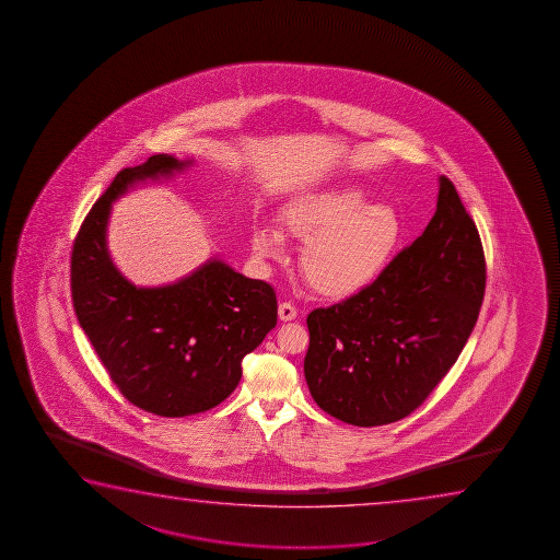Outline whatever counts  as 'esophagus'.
Returning a JSON list of instances; mask_svg holds the SVG:
<instances>
[{
    "label": "esophagus",
    "instance_id": "obj_1",
    "mask_svg": "<svg viewBox=\"0 0 560 560\" xmlns=\"http://www.w3.org/2000/svg\"><path fill=\"white\" fill-rule=\"evenodd\" d=\"M296 307L291 302H281L279 304V319L281 322H292V319H296Z\"/></svg>",
    "mask_w": 560,
    "mask_h": 560
}]
</instances>
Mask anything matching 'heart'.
Wrapping results in <instances>:
<instances>
[{
  "mask_svg": "<svg viewBox=\"0 0 560 560\" xmlns=\"http://www.w3.org/2000/svg\"><path fill=\"white\" fill-rule=\"evenodd\" d=\"M287 237L306 243L302 271L315 292L346 299L363 291L383 273L401 235V222L388 205H368L355 189L315 192L294 200L279 215ZM254 253L261 258L281 254L276 231L253 233Z\"/></svg>",
  "mask_w": 560,
  "mask_h": 560,
  "instance_id": "heart-1",
  "label": "heart"
}]
</instances>
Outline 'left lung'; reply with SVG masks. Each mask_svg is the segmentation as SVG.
Listing matches in <instances>:
<instances>
[{"label":"left lung","instance_id":"8db88e82","mask_svg":"<svg viewBox=\"0 0 560 560\" xmlns=\"http://www.w3.org/2000/svg\"><path fill=\"white\" fill-rule=\"evenodd\" d=\"M483 291L482 241L442 176L421 237L363 291L307 315L304 375L315 404L353 427L413 413L463 352Z\"/></svg>","mask_w":560,"mask_h":560}]
</instances>
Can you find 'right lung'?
<instances>
[{"mask_svg": "<svg viewBox=\"0 0 560 560\" xmlns=\"http://www.w3.org/2000/svg\"><path fill=\"white\" fill-rule=\"evenodd\" d=\"M168 154L116 174L88 212L70 254L78 323L130 404L161 417L202 413L237 388L243 358L277 325L271 284L223 261H208L179 283L138 289L108 258L110 202L136 179L184 168Z\"/></svg>", "mask_w": 560, "mask_h": 560, "instance_id": "add662e5", "label": "right lung"}]
</instances>
